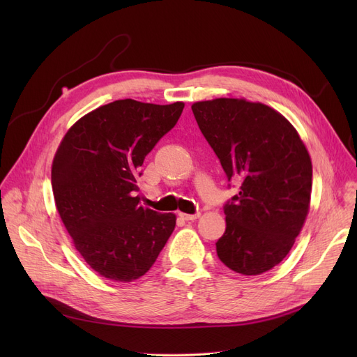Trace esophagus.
<instances>
[{
    "label": "esophagus",
    "instance_id": "1",
    "mask_svg": "<svg viewBox=\"0 0 357 357\" xmlns=\"http://www.w3.org/2000/svg\"><path fill=\"white\" fill-rule=\"evenodd\" d=\"M179 217L185 221H194L199 217V213H195V214H183V213H179Z\"/></svg>",
    "mask_w": 357,
    "mask_h": 357
}]
</instances>
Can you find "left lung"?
<instances>
[{
  "label": "left lung",
  "mask_w": 357,
  "mask_h": 357,
  "mask_svg": "<svg viewBox=\"0 0 357 357\" xmlns=\"http://www.w3.org/2000/svg\"><path fill=\"white\" fill-rule=\"evenodd\" d=\"M201 133L238 192L224 204L218 259L241 275L264 273L289 253L311 198L312 166L292 124L273 108L234 98L192 105ZM230 186V183H229Z\"/></svg>",
  "instance_id": "obj_1"
}]
</instances>
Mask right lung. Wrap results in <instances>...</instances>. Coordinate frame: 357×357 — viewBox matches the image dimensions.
Returning a JSON list of instances; mask_svg holds the SVG:
<instances>
[{"label": "right lung", "instance_id": "right-lung-1", "mask_svg": "<svg viewBox=\"0 0 357 357\" xmlns=\"http://www.w3.org/2000/svg\"><path fill=\"white\" fill-rule=\"evenodd\" d=\"M183 102L119 100L65 135L52 166L56 208L73 245L101 276L131 282L156 261L176 217L140 205V166L178 123Z\"/></svg>", "mask_w": 357, "mask_h": 357}]
</instances>
